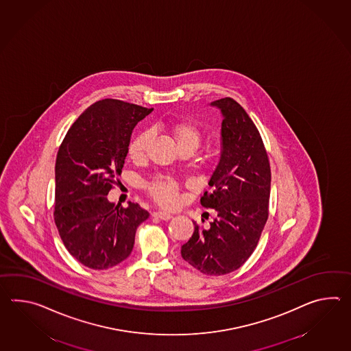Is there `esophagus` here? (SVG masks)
Returning a JSON list of instances; mask_svg holds the SVG:
<instances>
[{
	"mask_svg": "<svg viewBox=\"0 0 351 351\" xmlns=\"http://www.w3.org/2000/svg\"><path fill=\"white\" fill-rule=\"evenodd\" d=\"M154 217L161 219V220H170L172 218L171 214H169L166 211H156V213H154Z\"/></svg>",
	"mask_w": 351,
	"mask_h": 351,
	"instance_id": "34e87169",
	"label": "esophagus"
}]
</instances>
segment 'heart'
Masks as SVG:
<instances>
[{"mask_svg": "<svg viewBox=\"0 0 351 351\" xmlns=\"http://www.w3.org/2000/svg\"><path fill=\"white\" fill-rule=\"evenodd\" d=\"M167 130L171 134L172 140L175 141L179 151L184 148L194 151L199 147L202 142V131L194 123L176 122V123L169 125ZM148 140H149V133L142 132L131 142L128 147V156L132 161L140 162L145 158ZM147 191L148 194L151 195V197L161 206L172 208L179 203L180 186L175 180L158 178L148 184Z\"/></svg>", "mask_w": 351, "mask_h": 351, "instance_id": "heart-1", "label": "heart"}]
</instances>
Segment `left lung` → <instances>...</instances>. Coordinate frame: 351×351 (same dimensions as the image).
Returning a JSON list of instances; mask_svg holds the SVG:
<instances>
[{"mask_svg":"<svg viewBox=\"0 0 351 351\" xmlns=\"http://www.w3.org/2000/svg\"><path fill=\"white\" fill-rule=\"evenodd\" d=\"M221 110V154L200 204L217 211L208 228L194 221L181 257L197 271L221 276L242 267L257 247L269 208L271 166L257 127L233 98L213 101Z\"/></svg>","mask_w":351,"mask_h":351,"instance_id":"8db88e82","label":"left lung"}]
</instances>
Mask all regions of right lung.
Wrapping results in <instances>:
<instances>
[{"label":"right lung","instance_id":"right-lung-1","mask_svg":"<svg viewBox=\"0 0 351 351\" xmlns=\"http://www.w3.org/2000/svg\"><path fill=\"white\" fill-rule=\"evenodd\" d=\"M154 108L101 99L65 134L55 164L54 220L65 248L82 265L107 269L131 254L137 226L149 217L137 203H109L134 125Z\"/></svg>","mask_w":351,"mask_h":351}]
</instances>
